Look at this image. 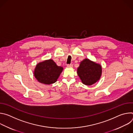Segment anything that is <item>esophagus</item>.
Returning a JSON list of instances; mask_svg holds the SVG:
<instances>
[{"label": "esophagus", "mask_w": 133, "mask_h": 133, "mask_svg": "<svg viewBox=\"0 0 133 133\" xmlns=\"http://www.w3.org/2000/svg\"><path fill=\"white\" fill-rule=\"evenodd\" d=\"M67 67H72L73 65H72V64H68L67 65Z\"/></svg>", "instance_id": "1"}]
</instances>
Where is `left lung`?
I'll return each mask as SVG.
<instances>
[{
  "label": "left lung",
  "instance_id": "8db88e82",
  "mask_svg": "<svg viewBox=\"0 0 133 133\" xmlns=\"http://www.w3.org/2000/svg\"><path fill=\"white\" fill-rule=\"evenodd\" d=\"M77 72L83 84L90 86L100 79L102 67L101 64L85 58L81 62Z\"/></svg>",
  "mask_w": 133,
  "mask_h": 133
}]
</instances>
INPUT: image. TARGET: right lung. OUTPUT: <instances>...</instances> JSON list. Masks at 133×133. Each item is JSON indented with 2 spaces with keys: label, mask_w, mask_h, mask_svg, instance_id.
<instances>
[{
  "label": "right lung",
  "mask_w": 133,
  "mask_h": 133,
  "mask_svg": "<svg viewBox=\"0 0 133 133\" xmlns=\"http://www.w3.org/2000/svg\"><path fill=\"white\" fill-rule=\"evenodd\" d=\"M63 67L57 65L52 59H48L38 63L34 74L39 83L50 85L55 83L63 71Z\"/></svg>",
  "instance_id": "add662e5"
}]
</instances>
